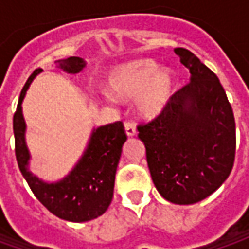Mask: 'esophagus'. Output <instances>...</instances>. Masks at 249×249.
Masks as SVG:
<instances>
[{
  "mask_svg": "<svg viewBox=\"0 0 249 249\" xmlns=\"http://www.w3.org/2000/svg\"><path fill=\"white\" fill-rule=\"evenodd\" d=\"M124 129H126V134H127L129 137L136 136V133H137L136 126H134L133 123H130V122H126V123H124Z\"/></svg>",
  "mask_w": 249,
  "mask_h": 249,
  "instance_id": "esophagus-1",
  "label": "esophagus"
}]
</instances>
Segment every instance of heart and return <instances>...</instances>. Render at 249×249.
Segmentation results:
<instances>
[{"mask_svg":"<svg viewBox=\"0 0 249 249\" xmlns=\"http://www.w3.org/2000/svg\"><path fill=\"white\" fill-rule=\"evenodd\" d=\"M177 79L172 71H160L159 63L142 59L127 63L110 74L109 89L122 98L139 95L141 115L152 118L160 113L176 91Z\"/></svg>","mask_w":249,"mask_h":249,"instance_id":"heart-1","label":"heart"}]
</instances>
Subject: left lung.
<instances>
[{
	"label": "left lung",
	"instance_id": "1",
	"mask_svg": "<svg viewBox=\"0 0 249 249\" xmlns=\"http://www.w3.org/2000/svg\"><path fill=\"white\" fill-rule=\"evenodd\" d=\"M191 73L163 110L137 126L149 173L169 202L190 205L205 199L229 177L235 158V122L217 76L191 51L176 48Z\"/></svg>",
	"mask_w": 249,
	"mask_h": 249
}]
</instances>
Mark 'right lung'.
<instances>
[{"mask_svg": "<svg viewBox=\"0 0 249 249\" xmlns=\"http://www.w3.org/2000/svg\"><path fill=\"white\" fill-rule=\"evenodd\" d=\"M56 66L68 73H79L86 62L79 56L55 61ZM43 69L37 68L22 89L14 115L15 155L18 166L36 198L51 213L69 222H87L101 216L113 198L115 175L122 155V147L127 140L122 122L101 126L91 134L89 147L72 172L58 183H44L33 176L29 169V151L24 142L22 101L33 79Z\"/></svg>", "mask_w": 249, "mask_h": 249, "instance_id": "add662e5", "label": "right lung"}]
</instances>
